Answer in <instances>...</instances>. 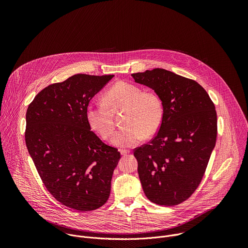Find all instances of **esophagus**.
<instances>
[{
    "instance_id": "34e87169",
    "label": "esophagus",
    "mask_w": 248,
    "mask_h": 248,
    "mask_svg": "<svg viewBox=\"0 0 248 248\" xmlns=\"http://www.w3.org/2000/svg\"><path fill=\"white\" fill-rule=\"evenodd\" d=\"M129 152H130V151H129V150H126V149H122V150H121V154H122L123 156H126L127 154H129Z\"/></svg>"
}]
</instances>
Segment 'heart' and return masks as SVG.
<instances>
[{"instance_id":"b5f03b06","label":"heart","mask_w":248,"mask_h":248,"mask_svg":"<svg viewBox=\"0 0 248 248\" xmlns=\"http://www.w3.org/2000/svg\"><path fill=\"white\" fill-rule=\"evenodd\" d=\"M105 100L89 103L86 119L96 132L108 138L114 129L112 110L125 108L124 126L114 134L112 140L118 146H133L143 136L154 135L162 124L164 104L156 92L143 91L132 83L120 81L106 92Z\"/></svg>"}]
</instances>
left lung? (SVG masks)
<instances>
[{
	"label": "left lung",
	"instance_id": "1",
	"mask_svg": "<svg viewBox=\"0 0 248 248\" xmlns=\"http://www.w3.org/2000/svg\"><path fill=\"white\" fill-rule=\"evenodd\" d=\"M152 88L164 104V119L152 140L133 150L147 198L174 206L199 186L217 140V113L196 81L163 68L132 74Z\"/></svg>",
	"mask_w": 248,
	"mask_h": 248
}]
</instances>
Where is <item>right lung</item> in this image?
I'll use <instances>...</instances> for the list:
<instances>
[{"instance_id":"add662e5","label":"right lung","mask_w":248,"mask_h":248,"mask_svg":"<svg viewBox=\"0 0 248 248\" xmlns=\"http://www.w3.org/2000/svg\"><path fill=\"white\" fill-rule=\"evenodd\" d=\"M114 76L75 75L41 90L26 112L25 143L47 190L79 212L107 202L121 158L86 119L90 100Z\"/></svg>"}]
</instances>
